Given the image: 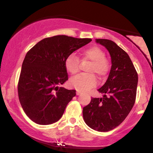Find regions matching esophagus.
Wrapping results in <instances>:
<instances>
[{
  "mask_svg": "<svg viewBox=\"0 0 153 153\" xmlns=\"http://www.w3.org/2000/svg\"><path fill=\"white\" fill-rule=\"evenodd\" d=\"M80 91H76V95H77V96H79V95H80Z\"/></svg>",
  "mask_w": 153,
  "mask_h": 153,
  "instance_id": "1",
  "label": "esophagus"
}]
</instances>
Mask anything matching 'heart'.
Returning a JSON list of instances; mask_svg holds the SVG:
<instances>
[{"label": "heart", "instance_id": "obj_1", "mask_svg": "<svg viewBox=\"0 0 153 153\" xmlns=\"http://www.w3.org/2000/svg\"><path fill=\"white\" fill-rule=\"evenodd\" d=\"M81 61L82 62H91V65L87 69L88 74L80 75L71 78L70 84L79 91H87L96 85L97 80L92 73H96L100 78L108 74L110 71V63L106 59V54L99 47H91L82 52ZM66 71L71 75L79 73L80 69V61L75 54H71L65 61Z\"/></svg>", "mask_w": 153, "mask_h": 153}]
</instances>
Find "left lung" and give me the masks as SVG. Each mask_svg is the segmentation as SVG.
Segmentation results:
<instances>
[{
    "instance_id": "1",
    "label": "left lung",
    "mask_w": 153,
    "mask_h": 153,
    "mask_svg": "<svg viewBox=\"0 0 153 153\" xmlns=\"http://www.w3.org/2000/svg\"><path fill=\"white\" fill-rule=\"evenodd\" d=\"M111 57L108 79L99 91L103 98H92L82 108L85 124L99 131H108L125 119L136 99L138 75L129 55L111 40L97 39Z\"/></svg>"
}]
</instances>
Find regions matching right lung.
Instances as JSON below:
<instances>
[{
  "mask_svg": "<svg viewBox=\"0 0 153 153\" xmlns=\"http://www.w3.org/2000/svg\"><path fill=\"white\" fill-rule=\"evenodd\" d=\"M92 41L65 35L47 37L28 51L18 82L19 99L31 120L42 125L62 117L75 90L59 87L68 80L65 61L69 54Z\"/></svg>",
  "mask_w": 153,
  "mask_h": 153,
  "instance_id": "right-lung-1",
  "label": "right lung"
}]
</instances>
